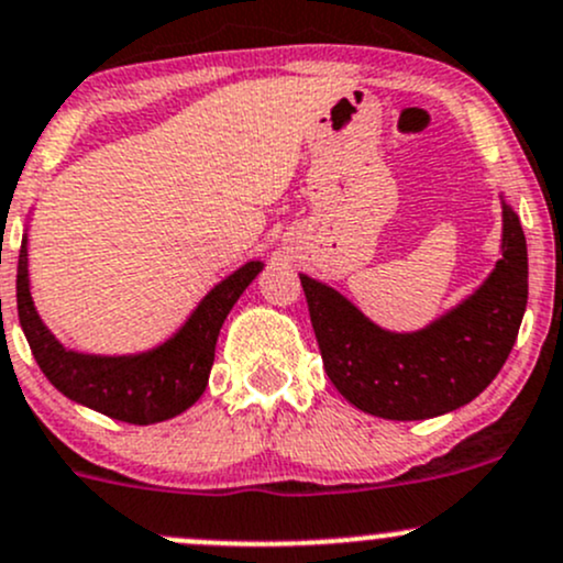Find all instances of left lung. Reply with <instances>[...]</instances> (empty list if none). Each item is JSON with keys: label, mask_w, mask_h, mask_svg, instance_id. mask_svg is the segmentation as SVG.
<instances>
[{"label": "left lung", "mask_w": 563, "mask_h": 563, "mask_svg": "<svg viewBox=\"0 0 563 563\" xmlns=\"http://www.w3.org/2000/svg\"><path fill=\"white\" fill-rule=\"evenodd\" d=\"M323 366L358 410L426 421L470 405L510 356L529 299L526 236L501 199V258L475 294L418 331L372 323L340 291L299 275Z\"/></svg>", "instance_id": "left-lung-1"}]
</instances>
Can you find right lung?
<instances>
[{"mask_svg": "<svg viewBox=\"0 0 563 563\" xmlns=\"http://www.w3.org/2000/svg\"><path fill=\"white\" fill-rule=\"evenodd\" d=\"M264 262H247L199 301L188 321L162 345L132 356H97L64 347L45 327L29 291V236L18 253V321L43 375L67 399L126 423H158L186 412L205 394L216 342L234 301Z\"/></svg>", "mask_w": 563, "mask_h": 563, "instance_id": "obj_1", "label": "right lung"}]
</instances>
